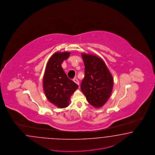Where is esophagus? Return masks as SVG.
I'll return each instance as SVG.
<instances>
[{"mask_svg": "<svg viewBox=\"0 0 155 155\" xmlns=\"http://www.w3.org/2000/svg\"><path fill=\"white\" fill-rule=\"evenodd\" d=\"M73 81L75 82L76 84H77L78 85H79V80H78L77 79H76V78L74 79H73Z\"/></svg>", "mask_w": 155, "mask_h": 155, "instance_id": "34e87169", "label": "esophagus"}]
</instances>
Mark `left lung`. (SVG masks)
<instances>
[{
    "instance_id": "obj_1",
    "label": "left lung",
    "mask_w": 155,
    "mask_h": 155,
    "mask_svg": "<svg viewBox=\"0 0 155 155\" xmlns=\"http://www.w3.org/2000/svg\"><path fill=\"white\" fill-rule=\"evenodd\" d=\"M85 65V76L81 81V90L87 101L96 108L105 104L111 95L114 78L107 66L100 57L81 54Z\"/></svg>"
}]
</instances>
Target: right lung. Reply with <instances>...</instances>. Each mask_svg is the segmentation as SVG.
I'll list each match as a JSON object with an SVG mask.
<instances>
[{"instance_id": "add662e5", "label": "right lung", "mask_w": 155, "mask_h": 155, "mask_svg": "<svg viewBox=\"0 0 155 155\" xmlns=\"http://www.w3.org/2000/svg\"><path fill=\"white\" fill-rule=\"evenodd\" d=\"M70 52H55L46 65L43 79L45 96L51 103L60 108L70 105V97L79 86L70 80L61 67L64 60L68 58Z\"/></svg>"}]
</instances>
